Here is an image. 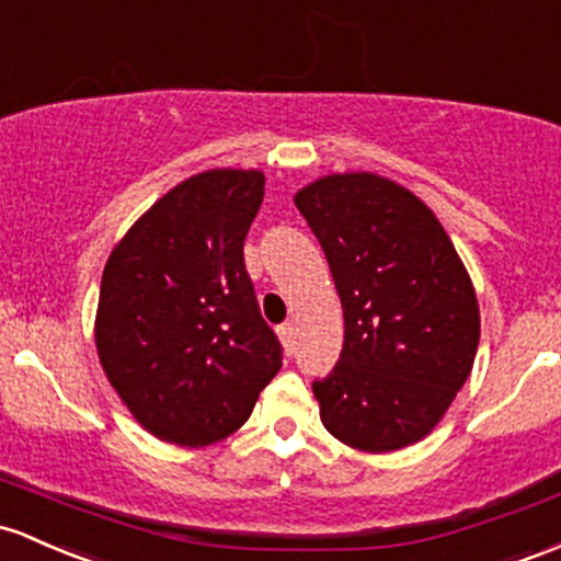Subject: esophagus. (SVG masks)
<instances>
[{"label":"esophagus","instance_id":"34e87169","mask_svg":"<svg viewBox=\"0 0 561 561\" xmlns=\"http://www.w3.org/2000/svg\"><path fill=\"white\" fill-rule=\"evenodd\" d=\"M279 337H282V346H285L287 354H293V348H295V328H293V324H282Z\"/></svg>","mask_w":561,"mask_h":561}]
</instances>
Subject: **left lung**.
Returning a JSON list of instances; mask_svg holds the SVG:
<instances>
[{
    "mask_svg": "<svg viewBox=\"0 0 561 561\" xmlns=\"http://www.w3.org/2000/svg\"><path fill=\"white\" fill-rule=\"evenodd\" d=\"M343 306V351L313 383L343 445L393 453L439 426L479 346L473 282L434 210L378 172H330L295 194Z\"/></svg>",
    "mask_w": 561,
    "mask_h": 561,
    "instance_id": "left-lung-1",
    "label": "left lung"
}]
</instances>
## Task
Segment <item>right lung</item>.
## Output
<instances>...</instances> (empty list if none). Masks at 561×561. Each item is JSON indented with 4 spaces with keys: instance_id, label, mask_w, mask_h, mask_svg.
<instances>
[{
    "instance_id": "obj_1",
    "label": "right lung",
    "mask_w": 561,
    "mask_h": 561,
    "mask_svg": "<svg viewBox=\"0 0 561 561\" xmlns=\"http://www.w3.org/2000/svg\"><path fill=\"white\" fill-rule=\"evenodd\" d=\"M263 191L261 170L196 172L135 220L103 268L98 359L135 421L170 445L231 436L282 367L242 252Z\"/></svg>"
}]
</instances>
